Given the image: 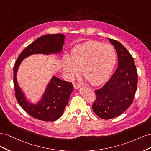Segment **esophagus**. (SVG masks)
<instances>
[{"instance_id": "34e87169", "label": "esophagus", "mask_w": 151, "mask_h": 151, "mask_svg": "<svg viewBox=\"0 0 151 151\" xmlns=\"http://www.w3.org/2000/svg\"><path fill=\"white\" fill-rule=\"evenodd\" d=\"M81 87H83V86H81L79 84H74V88L75 89H79Z\"/></svg>"}]
</instances>
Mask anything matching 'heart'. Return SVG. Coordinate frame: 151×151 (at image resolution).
I'll return each instance as SVG.
<instances>
[{
	"label": "heart",
	"instance_id": "obj_1",
	"mask_svg": "<svg viewBox=\"0 0 151 151\" xmlns=\"http://www.w3.org/2000/svg\"><path fill=\"white\" fill-rule=\"evenodd\" d=\"M116 62V52L113 45L89 41L73 48L69 57L63 58L62 68L70 79L82 70L89 83L98 85L111 75Z\"/></svg>",
	"mask_w": 151,
	"mask_h": 151
}]
</instances>
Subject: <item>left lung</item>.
<instances>
[{
	"label": "left lung",
	"instance_id": "8db88e82",
	"mask_svg": "<svg viewBox=\"0 0 151 151\" xmlns=\"http://www.w3.org/2000/svg\"><path fill=\"white\" fill-rule=\"evenodd\" d=\"M115 47L118 68L101 88L95 90L96 101L92 108L104 120L119 116L133 102L137 87L138 76L134 58L119 42L108 38Z\"/></svg>",
	"mask_w": 151,
	"mask_h": 151
}]
</instances>
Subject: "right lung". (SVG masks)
Wrapping results in <instances>:
<instances>
[{
	"instance_id": "right-lung-1",
	"label": "right lung",
	"mask_w": 151,
	"mask_h": 151,
	"mask_svg": "<svg viewBox=\"0 0 151 151\" xmlns=\"http://www.w3.org/2000/svg\"><path fill=\"white\" fill-rule=\"evenodd\" d=\"M65 38V36L62 34L41 36L22 51L14 67V85L17 101L29 115L40 120L53 122L60 118L68 104L74 87L71 83L61 80L53 75L39 101L36 103H33L26 98L18 84L17 72L24 59L32 55H50L60 53Z\"/></svg>"
}]
</instances>
